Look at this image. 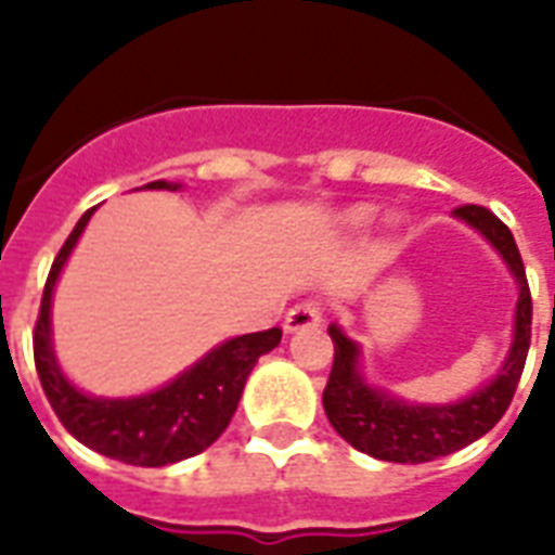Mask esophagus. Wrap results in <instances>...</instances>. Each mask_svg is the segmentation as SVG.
Listing matches in <instances>:
<instances>
[{"label": "esophagus", "mask_w": 555, "mask_h": 555, "mask_svg": "<svg viewBox=\"0 0 555 555\" xmlns=\"http://www.w3.org/2000/svg\"><path fill=\"white\" fill-rule=\"evenodd\" d=\"M320 322H322L320 302H299L285 313V331H291V334H294V331L313 328V325H320Z\"/></svg>", "instance_id": "obj_1"}]
</instances>
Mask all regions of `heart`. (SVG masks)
<instances>
[{"label":"heart","mask_w":555,"mask_h":555,"mask_svg":"<svg viewBox=\"0 0 555 555\" xmlns=\"http://www.w3.org/2000/svg\"><path fill=\"white\" fill-rule=\"evenodd\" d=\"M371 221H374V209L365 207V204H360V207H351L343 212V224H346L348 230H363V227H369Z\"/></svg>","instance_id":"obj_1"}]
</instances>
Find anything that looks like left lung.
Instances as JSON below:
<instances>
[{
    "label": "left lung",
    "mask_w": 555,
    "mask_h": 555,
    "mask_svg": "<svg viewBox=\"0 0 555 555\" xmlns=\"http://www.w3.org/2000/svg\"><path fill=\"white\" fill-rule=\"evenodd\" d=\"M452 216L473 227L475 233H481L516 279L518 302L516 317H513V346L504 357V365L495 371V377L475 388L473 395L452 400V403H412L386 388L371 386L360 371V357H363L360 343L348 337L339 325H328L331 343H334V369H331L328 386L322 391V405L339 438L377 461L426 464V461L469 447L473 440L483 438L501 421V414L507 412L509 400L516 395L518 377L525 371L533 299H530L525 261L516 247V238L507 224H501L490 209L478 204L452 209Z\"/></svg>",
    "instance_id": "obj_1"
}]
</instances>
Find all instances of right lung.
Returning <instances> with one entry per match:
<instances>
[{
	"instance_id": "1",
	"label": "right lung",
	"mask_w": 555,
	"mask_h": 555,
	"mask_svg": "<svg viewBox=\"0 0 555 555\" xmlns=\"http://www.w3.org/2000/svg\"><path fill=\"white\" fill-rule=\"evenodd\" d=\"M146 190L176 192L181 190V184L152 181ZM91 212L94 209L82 212L72 235L65 238L42 291L37 331H34V363H37L39 383L60 423L82 447L132 466L178 464L216 443L235 414L253 365L259 363L261 354L279 346L282 331L270 328L224 339L221 346L201 357L198 363H192L176 379H169L167 386L146 395L94 397L80 391L56 363L54 339H51V299H54L56 279L63 273L74 244L80 242Z\"/></svg>"
}]
</instances>
